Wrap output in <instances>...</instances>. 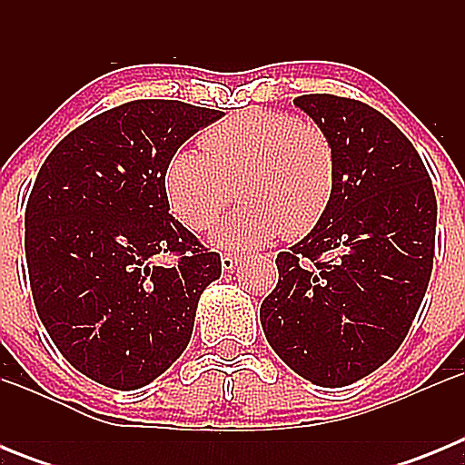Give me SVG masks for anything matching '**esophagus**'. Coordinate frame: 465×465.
I'll return each mask as SVG.
<instances>
[{"label": "esophagus", "instance_id": "obj_1", "mask_svg": "<svg viewBox=\"0 0 465 465\" xmlns=\"http://www.w3.org/2000/svg\"><path fill=\"white\" fill-rule=\"evenodd\" d=\"M240 261H242L240 256H232V253H223V256H221V268H223V270H235L237 262H240Z\"/></svg>", "mask_w": 465, "mask_h": 465}]
</instances>
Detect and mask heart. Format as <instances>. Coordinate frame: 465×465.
Instances as JSON below:
<instances>
[{"mask_svg":"<svg viewBox=\"0 0 465 465\" xmlns=\"http://www.w3.org/2000/svg\"><path fill=\"white\" fill-rule=\"evenodd\" d=\"M200 149H179L165 165L167 204L186 228L216 230L228 249H253L277 235L300 240L322 223L335 193V149L316 123L272 109H246L207 127Z\"/></svg>","mask_w":465,"mask_h":465,"instance_id":"obj_1","label":"heart"}]
</instances>
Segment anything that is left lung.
I'll use <instances>...</instances> for the list:
<instances>
[{"instance_id":"obj_1","label":"left lung","mask_w":465,"mask_h":465,"mask_svg":"<svg viewBox=\"0 0 465 465\" xmlns=\"http://www.w3.org/2000/svg\"><path fill=\"white\" fill-rule=\"evenodd\" d=\"M295 106L335 149V193L322 223L277 256L261 323L279 359L312 384L347 386L396 354L429 289L433 183L384 114L351 97L300 94Z\"/></svg>"}]
</instances>
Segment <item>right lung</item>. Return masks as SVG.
Listing matches in <instances>:
<instances>
[{
    "instance_id": "add662e5",
    "label": "right lung",
    "mask_w": 465,
    "mask_h": 465,
    "mask_svg": "<svg viewBox=\"0 0 465 465\" xmlns=\"http://www.w3.org/2000/svg\"><path fill=\"white\" fill-rule=\"evenodd\" d=\"M221 116L179 100L125 102L72 130L36 174L25 209L32 298L57 351L90 380L142 389L191 342L221 256L172 216L163 174ZM165 252L174 266L159 262Z\"/></svg>"
}]
</instances>
